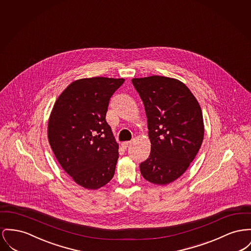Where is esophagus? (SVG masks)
<instances>
[{"mask_svg": "<svg viewBox=\"0 0 251 251\" xmlns=\"http://www.w3.org/2000/svg\"><path fill=\"white\" fill-rule=\"evenodd\" d=\"M131 144V141H125V142H123L122 144H121V146L123 149H127V148L129 147V145Z\"/></svg>", "mask_w": 251, "mask_h": 251, "instance_id": "obj_1", "label": "esophagus"}]
</instances>
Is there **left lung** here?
I'll return each instance as SVG.
<instances>
[{
    "mask_svg": "<svg viewBox=\"0 0 251 251\" xmlns=\"http://www.w3.org/2000/svg\"><path fill=\"white\" fill-rule=\"evenodd\" d=\"M148 118L151 153L140 163L142 176L167 185L181 176L204 138L201 107L190 89L176 78L151 75L133 78Z\"/></svg>",
    "mask_w": 251,
    "mask_h": 251,
    "instance_id": "1",
    "label": "left lung"
}]
</instances>
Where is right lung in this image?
Masks as SVG:
<instances>
[{"mask_svg":"<svg viewBox=\"0 0 251 251\" xmlns=\"http://www.w3.org/2000/svg\"><path fill=\"white\" fill-rule=\"evenodd\" d=\"M124 78L91 77L72 82L58 98L48 121V140L62 169L89 190L115 175L118 145L106 113Z\"/></svg>","mask_w":251,"mask_h":251,"instance_id":"1","label":"right lung"}]
</instances>
